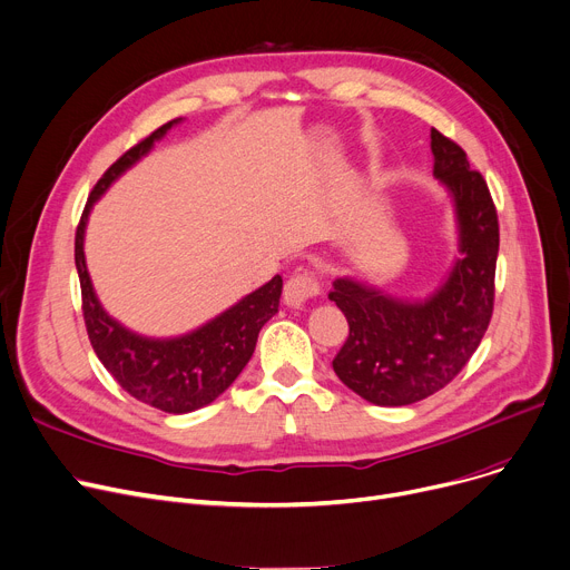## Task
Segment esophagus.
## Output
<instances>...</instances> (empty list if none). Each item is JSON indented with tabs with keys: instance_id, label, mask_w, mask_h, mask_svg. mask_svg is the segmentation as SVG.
Returning a JSON list of instances; mask_svg holds the SVG:
<instances>
[{
	"instance_id": "34e87169",
	"label": "esophagus",
	"mask_w": 570,
	"mask_h": 570,
	"mask_svg": "<svg viewBox=\"0 0 570 570\" xmlns=\"http://www.w3.org/2000/svg\"><path fill=\"white\" fill-rule=\"evenodd\" d=\"M314 295H318V282L307 273H297L284 286V305L302 309Z\"/></svg>"
}]
</instances>
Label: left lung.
<instances>
[{
    "instance_id": "1",
    "label": "left lung",
    "mask_w": 570,
    "mask_h": 570,
    "mask_svg": "<svg viewBox=\"0 0 570 570\" xmlns=\"http://www.w3.org/2000/svg\"><path fill=\"white\" fill-rule=\"evenodd\" d=\"M433 176L453 204L459 254L438 288L424 297L392 295L360 277L334 279L330 299L351 334L332 368L373 405L422 401L461 373L479 348L495 299L500 224L495 204L465 150L431 130Z\"/></svg>"
}]
</instances>
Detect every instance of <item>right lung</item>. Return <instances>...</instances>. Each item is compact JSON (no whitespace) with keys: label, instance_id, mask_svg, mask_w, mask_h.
I'll return each instance as SVG.
<instances>
[{"label":"right lung","instance_id":"add662e5","mask_svg":"<svg viewBox=\"0 0 570 570\" xmlns=\"http://www.w3.org/2000/svg\"><path fill=\"white\" fill-rule=\"evenodd\" d=\"M176 124H180V119L165 124L132 146L96 183L78 234H75V268H78L82 286L87 332L102 366L137 401L171 414H185L213 403L240 375L256 348L261 327L279 309L282 277L275 275L229 309L178 336H146L128 330L105 312L94 291L85 258L89 215L109 185L148 156L156 141H160Z\"/></svg>","mask_w":570,"mask_h":570}]
</instances>
